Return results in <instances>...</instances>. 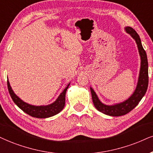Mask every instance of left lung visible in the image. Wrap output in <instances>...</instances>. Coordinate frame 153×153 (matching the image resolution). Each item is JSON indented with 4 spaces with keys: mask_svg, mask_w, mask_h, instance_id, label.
Masks as SVG:
<instances>
[{
    "mask_svg": "<svg viewBox=\"0 0 153 153\" xmlns=\"http://www.w3.org/2000/svg\"><path fill=\"white\" fill-rule=\"evenodd\" d=\"M126 31L133 37L137 43V48H138L139 53L141 58V66L140 74H139L138 82L136 89L133 95L126 100L124 102L118 103L114 105H107L103 104L99 99H98L97 94L92 88L91 89L92 101H93L94 106L100 112L103 114L108 115L111 116H120L127 114L130 111H131L136 105L138 104L142 98L144 97L146 93L147 88L148 86V58L146 51L143 49L140 37L137 35L136 31L131 27H126Z\"/></svg>",
    "mask_w": 153,
    "mask_h": 153,
    "instance_id": "left-lung-1",
    "label": "left lung"
}]
</instances>
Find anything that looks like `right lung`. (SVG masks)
Returning a JSON list of instances; mask_svg holds the SVG:
<instances>
[{"instance_id": "obj_1", "label": "right lung", "mask_w": 153, "mask_h": 153, "mask_svg": "<svg viewBox=\"0 0 153 153\" xmlns=\"http://www.w3.org/2000/svg\"><path fill=\"white\" fill-rule=\"evenodd\" d=\"M7 84L9 94H10L14 103L27 114L38 118H49V117L53 116L54 115L59 114L65 107L66 91H67V88L69 86V84L53 103L48 105H44V106H41V105L40 106H35V105H30L22 101L20 98H18L14 94V92H13L12 88L10 87L8 81L7 82Z\"/></svg>"}]
</instances>
